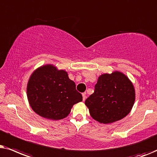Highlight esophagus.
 <instances>
[{"label":"esophagus","mask_w":157,"mask_h":157,"mask_svg":"<svg viewBox=\"0 0 157 157\" xmlns=\"http://www.w3.org/2000/svg\"><path fill=\"white\" fill-rule=\"evenodd\" d=\"M85 98H86V93H82V100H83V101H85Z\"/></svg>","instance_id":"1"}]
</instances>
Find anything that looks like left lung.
<instances>
[{
  "label": "left lung",
  "mask_w": 157,
  "mask_h": 157,
  "mask_svg": "<svg viewBox=\"0 0 157 157\" xmlns=\"http://www.w3.org/2000/svg\"><path fill=\"white\" fill-rule=\"evenodd\" d=\"M135 101V90L128 78L119 72L98 77L94 93L85 100L90 116L101 124H110L126 117Z\"/></svg>",
  "instance_id": "1"
}]
</instances>
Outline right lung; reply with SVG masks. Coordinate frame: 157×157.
<instances>
[{
  "label": "right lung",
  "mask_w": 157,
  "mask_h": 157,
  "mask_svg": "<svg viewBox=\"0 0 157 157\" xmlns=\"http://www.w3.org/2000/svg\"><path fill=\"white\" fill-rule=\"evenodd\" d=\"M29 104L39 116L60 120L69 115L73 105L82 100L75 83L67 72L48 64L36 70L27 85Z\"/></svg>",
  "instance_id": "1"
}]
</instances>
